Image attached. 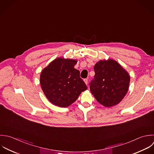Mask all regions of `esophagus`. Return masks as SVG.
<instances>
[{
    "label": "esophagus",
    "instance_id": "esophagus-1",
    "mask_svg": "<svg viewBox=\"0 0 154 154\" xmlns=\"http://www.w3.org/2000/svg\"><path fill=\"white\" fill-rule=\"evenodd\" d=\"M84 82H85V83H86V85H88V80L87 79H84Z\"/></svg>",
    "mask_w": 154,
    "mask_h": 154
}]
</instances>
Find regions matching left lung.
Instances as JSON below:
<instances>
[{
  "instance_id": "1",
  "label": "left lung",
  "mask_w": 154,
  "mask_h": 154,
  "mask_svg": "<svg viewBox=\"0 0 154 154\" xmlns=\"http://www.w3.org/2000/svg\"><path fill=\"white\" fill-rule=\"evenodd\" d=\"M95 75L89 88L97 101L106 107L118 104L127 94L128 73L115 60H100L94 67Z\"/></svg>"
}]
</instances>
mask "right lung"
I'll list each match as a JSON object with an SVG mask.
<instances>
[{
  "mask_svg": "<svg viewBox=\"0 0 154 154\" xmlns=\"http://www.w3.org/2000/svg\"><path fill=\"white\" fill-rule=\"evenodd\" d=\"M77 61L57 58L41 72L40 84L48 100L54 105L66 107L76 101L82 92L87 89L74 68Z\"/></svg>",
  "mask_w": 154,
  "mask_h": 154,
  "instance_id": "right-lung-1",
  "label": "right lung"
}]
</instances>
